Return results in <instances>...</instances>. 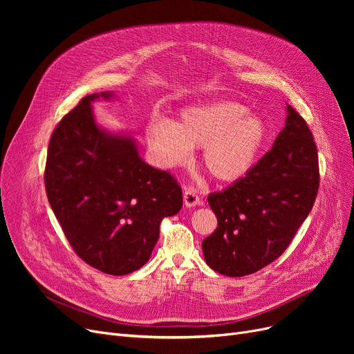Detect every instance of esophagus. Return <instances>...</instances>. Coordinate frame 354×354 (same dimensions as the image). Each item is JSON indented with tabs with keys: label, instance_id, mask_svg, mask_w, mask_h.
I'll return each mask as SVG.
<instances>
[{
	"label": "esophagus",
	"instance_id": "obj_1",
	"mask_svg": "<svg viewBox=\"0 0 354 354\" xmlns=\"http://www.w3.org/2000/svg\"><path fill=\"white\" fill-rule=\"evenodd\" d=\"M183 203L188 208H192V207L198 205V203H201V198H199L195 188H192V187L185 188V191H183Z\"/></svg>",
	"mask_w": 354,
	"mask_h": 354
}]
</instances>
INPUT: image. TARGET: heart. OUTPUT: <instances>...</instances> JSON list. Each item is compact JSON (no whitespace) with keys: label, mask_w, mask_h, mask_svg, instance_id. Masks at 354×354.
<instances>
[{"label":"heart","mask_w":354,"mask_h":354,"mask_svg":"<svg viewBox=\"0 0 354 354\" xmlns=\"http://www.w3.org/2000/svg\"><path fill=\"white\" fill-rule=\"evenodd\" d=\"M236 102H212L185 109L176 123L153 120L147 139L159 162L174 167L187 160L192 147H203L202 162L221 182L244 178L257 163L268 138L264 119Z\"/></svg>","instance_id":"heart-1"}]
</instances>
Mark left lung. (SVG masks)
I'll list each match as a JSON object with an SVG mask.
<instances>
[{"label":"left lung","mask_w":354,"mask_h":354,"mask_svg":"<svg viewBox=\"0 0 354 354\" xmlns=\"http://www.w3.org/2000/svg\"><path fill=\"white\" fill-rule=\"evenodd\" d=\"M271 151L221 192L208 195L218 227L202 241L207 264L243 277L280 257L317 198L319 155L307 122L292 106Z\"/></svg>","instance_id":"1"}]
</instances>
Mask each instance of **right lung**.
<instances>
[{
  "instance_id": "1",
  "label": "right lung",
  "mask_w": 354,
  "mask_h": 354,
  "mask_svg": "<svg viewBox=\"0 0 354 354\" xmlns=\"http://www.w3.org/2000/svg\"><path fill=\"white\" fill-rule=\"evenodd\" d=\"M88 95L50 139L44 183L51 209L86 264L110 275L139 270L151 258L165 216L182 207V189L166 171L145 163L132 138L95 123Z\"/></svg>"
}]
</instances>
